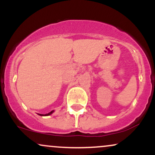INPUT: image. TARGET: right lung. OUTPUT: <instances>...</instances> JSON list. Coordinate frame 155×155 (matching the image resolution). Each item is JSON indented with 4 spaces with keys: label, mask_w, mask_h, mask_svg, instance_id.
Segmentation results:
<instances>
[{
    "label": "right lung",
    "mask_w": 155,
    "mask_h": 155,
    "mask_svg": "<svg viewBox=\"0 0 155 155\" xmlns=\"http://www.w3.org/2000/svg\"><path fill=\"white\" fill-rule=\"evenodd\" d=\"M53 112H54V110H53V111H51V112H49V113L46 114H38V115H40V116H48V115L51 114H52Z\"/></svg>",
    "instance_id": "1"
}]
</instances>
